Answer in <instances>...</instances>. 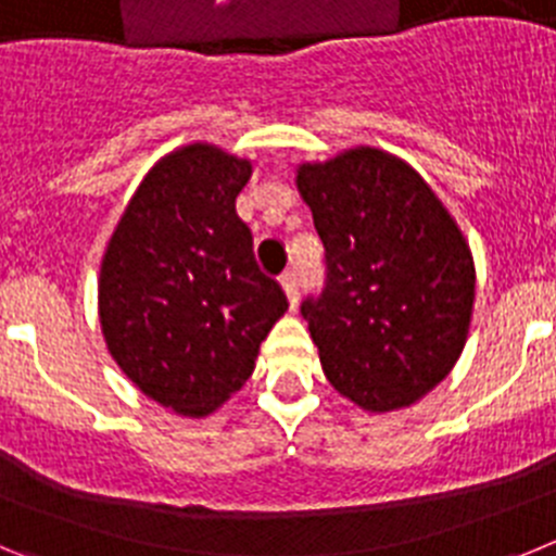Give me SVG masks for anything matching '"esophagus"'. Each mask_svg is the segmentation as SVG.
<instances>
[{
  "label": "esophagus",
  "mask_w": 556,
  "mask_h": 556,
  "mask_svg": "<svg viewBox=\"0 0 556 556\" xmlns=\"http://www.w3.org/2000/svg\"><path fill=\"white\" fill-rule=\"evenodd\" d=\"M281 287H283V292H287V298H289V306L298 308V298H301V283H298V273H294V269H287V273L281 275Z\"/></svg>",
  "instance_id": "obj_1"
}]
</instances>
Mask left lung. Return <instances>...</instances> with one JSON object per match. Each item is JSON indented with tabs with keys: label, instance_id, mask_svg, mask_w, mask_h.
<instances>
[{
	"label": "left lung",
	"instance_id": "left-lung-1",
	"mask_svg": "<svg viewBox=\"0 0 556 556\" xmlns=\"http://www.w3.org/2000/svg\"><path fill=\"white\" fill-rule=\"evenodd\" d=\"M298 189L326 248V283L301 303L323 372L353 404H415L459 358L476 269L462 230L412 166L358 147L303 164Z\"/></svg>",
	"mask_w": 556,
	"mask_h": 556
}]
</instances>
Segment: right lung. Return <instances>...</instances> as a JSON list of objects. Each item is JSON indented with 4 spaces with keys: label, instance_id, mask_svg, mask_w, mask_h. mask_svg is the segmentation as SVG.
<instances>
[{
    "label": "right lung",
    "instance_id": "add662e5",
    "mask_svg": "<svg viewBox=\"0 0 556 556\" xmlns=\"http://www.w3.org/2000/svg\"><path fill=\"white\" fill-rule=\"evenodd\" d=\"M250 164L208 144L166 155L132 194L100 273L108 351L180 415H208L250 378L289 308L236 214Z\"/></svg>",
    "mask_w": 556,
    "mask_h": 556
}]
</instances>
